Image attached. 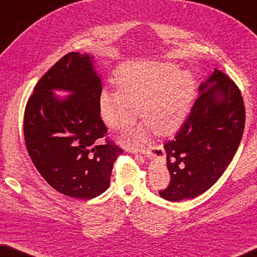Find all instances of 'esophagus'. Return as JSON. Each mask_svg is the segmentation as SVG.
Wrapping results in <instances>:
<instances>
[{"instance_id": "1", "label": "esophagus", "mask_w": 257, "mask_h": 257, "mask_svg": "<svg viewBox=\"0 0 257 257\" xmlns=\"http://www.w3.org/2000/svg\"><path fill=\"white\" fill-rule=\"evenodd\" d=\"M151 150H146V151H144V156H149L150 154H151ZM137 156V158H143V155H141V154H139V155H136Z\"/></svg>"}]
</instances>
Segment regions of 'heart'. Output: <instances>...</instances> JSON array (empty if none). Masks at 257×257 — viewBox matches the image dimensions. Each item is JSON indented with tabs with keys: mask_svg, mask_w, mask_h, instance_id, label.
<instances>
[{
	"mask_svg": "<svg viewBox=\"0 0 257 257\" xmlns=\"http://www.w3.org/2000/svg\"><path fill=\"white\" fill-rule=\"evenodd\" d=\"M115 82L119 89L103 88L99 94V112L105 124L123 130L136 121L138 111L146 122L122 137L129 149L145 144L152 129L162 137L178 132L196 96L193 76L169 62H127L116 70Z\"/></svg>",
	"mask_w": 257,
	"mask_h": 257,
	"instance_id": "b5f03b06",
	"label": "heart"
}]
</instances>
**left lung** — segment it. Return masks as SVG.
Listing matches in <instances>:
<instances>
[{
    "mask_svg": "<svg viewBox=\"0 0 257 257\" xmlns=\"http://www.w3.org/2000/svg\"><path fill=\"white\" fill-rule=\"evenodd\" d=\"M198 90L188 119L163 145L170 184L159 194L170 202L195 198L211 188L231 162L245 128L241 93L225 73L214 69Z\"/></svg>",
    "mask_w": 257,
    "mask_h": 257,
    "instance_id": "obj_1",
    "label": "left lung"
}]
</instances>
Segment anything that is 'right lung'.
Listing matches in <instances>:
<instances>
[{
    "mask_svg": "<svg viewBox=\"0 0 257 257\" xmlns=\"http://www.w3.org/2000/svg\"><path fill=\"white\" fill-rule=\"evenodd\" d=\"M94 56L71 52L37 82L25 110L24 134L30 159L59 193L90 199L110 185L113 163L122 150L99 138L107 133L99 114L101 78ZM55 90L71 94L59 98Z\"/></svg>",
    "mask_w": 257,
    "mask_h": 257,
    "instance_id": "add662e5",
    "label": "right lung"
}]
</instances>
